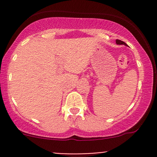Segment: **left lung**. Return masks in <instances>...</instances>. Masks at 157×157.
I'll return each mask as SVG.
<instances>
[{
  "mask_svg": "<svg viewBox=\"0 0 157 157\" xmlns=\"http://www.w3.org/2000/svg\"><path fill=\"white\" fill-rule=\"evenodd\" d=\"M116 43H117V45H127V44H126L125 42H123V41L119 40V39H116Z\"/></svg>",
  "mask_w": 157,
  "mask_h": 157,
  "instance_id": "obj_1",
  "label": "left lung"
}]
</instances>
